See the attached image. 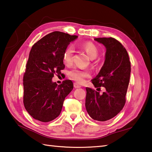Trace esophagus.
I'll return each instance as SVG.
<instances>
[{"label": "esophagus", "mask_w": 152, "mask_h": 152, "mask_svg": "<svg viewBox=\"0 0 152 152\" xmlns=\"http://www.w3.org/2000/svg\"><path fill=\"white\" fill-rule=\"evenodd\" d=\"M73 86H74V87H75V88H79L81 87V86H80L79 84H78V83H74Z\"/></svg>", "instance_id": "esophagus-1"}]
</instances>
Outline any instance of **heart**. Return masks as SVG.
Segmentation results:
<instances>
[{
    "instance_id": "1",
    "label": "heart",
    "mask_w": 152,
    "mask_h": 152,
    "mask_svg": "<svg viewBox=\"0 0 152 152\" xmlns=\"http://www.w3.org/2000/svg\"><path fill=\"white\" fill-rule=\"evenodd\" d=\"M80 46L92 60L96 58L98 54V50L96 46L93 44V43L91 42H87L80 45ZM73 53V48L72 46H67L64 52L63 61L67 66H69V65L72 64ZM68 75H69V78L72 80H75L77 83H82L84 82L86 78H87V77L90 76V73L86 70L73 69L68 73Z\"/></svg>"
}]
</instances>
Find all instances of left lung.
<instances>
[{"instance_id":"left-lung-1","label":"left lung","mask_w":152,"mask_h":152,"mask_svg":"<svg viewBox=\"0 0 152 152\" xmlns=\"http://www.w3.org/2000/svg\"><path fill=\"white\" fill-rule=\"evenodd\" d=\"M94 40L103 44L106 52L103 66L92 83L98 90L104 86L106 91L100 94L86 87L85 107L91 118L106 121L116 116L125 106L131 62L125 48L115 39L104 37Z\"/></svg>"}]
</instances>
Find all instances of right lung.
Masks as SVG:
<instances>
[{"label":"right lung","mask_w":152,"mask_h":152,"mask_svg":"<svg viewBox=\"0 0 152 152\" xmlns=\"http://www.w3.org/2000/svg\"><path fill=\"white\" fill-rule=\"evenodd\" d=\"M60 31L48 34L32 46L23 75V104L29 115L41 122L59 116L67 96L73 88L71 80L58 85L52 81L54 74L65 68L64 50L77 38Z\"/></svg>","instance_id":"obj_1"}]
</instances>
